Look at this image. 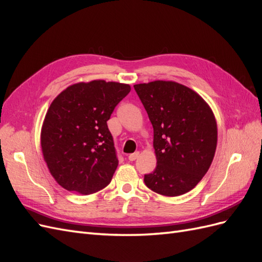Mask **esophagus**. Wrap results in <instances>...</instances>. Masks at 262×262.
Here are the masks:
<instances>
[{
	"instance_id": "1",
	"label": "esophagus",
	"mask_w": 262,
	"mask_h": 262,
	"mask_svg": "<svg viewBox=\"0 0 262 262\" xmlns=\"http://www.w3.org/2000/svg\"><path fill=\"white\" fill-rule=\"evenodd\" d=\"M139 152H136V153H133V154H130L129 155V161L130 162H133V161H136L137 158H138V156H139Z\"/></svg>"
}]
</instances>
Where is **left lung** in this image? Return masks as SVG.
Masks as SVG:
<instances>
[{
  "label": "left lung",
  "instance_id": "8db88e82",
  "mask_svg": "<svg viewBox=\"0 0 262 262\" xmlns=\"http://www.w3.org/2000/svg\"><path fill=\"white\" fill-rule=\"evenodd\" d=\"M154 129L157 165L147 188L167 196L193 189L215 154L217 126L211 108L189 87L171 81L134 85Z\"/></svg>",
  "mask_w": 262,
  "mask_h": 262
}]
</instances>
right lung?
I'll list each match as a JSON object with an SVG mask.
<instances>
[{
    "label": "right lung",
    "mask_w": 262,
    "mask_h": 262,
    "mask_svg": "<svg viewBox=\"0 0 262 262\" xmlns=\"http://www.w3.org/2000/svg\"><path fill=\"white\" fill-rule=\"evenodd\" d=\"M130 91L128 84L102 80L77 83L51 102L41 129V148L61 187L91 194L109 185L118 157L107 121Z\"/></svg>",
    "instance_id": "right-lung-1"
}]
</instances>
